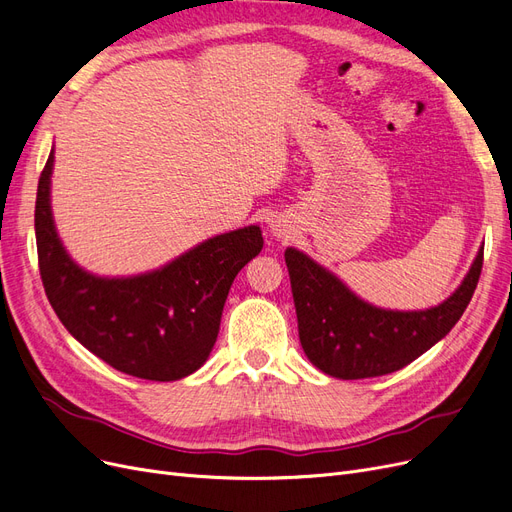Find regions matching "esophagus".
Masks as SVG:
<instances>
[{
	"instance_id": "esophagus-1",
	"label": "esophagus",
	"mask_w": 512,
	"mask_h": 512,
	"mask_svg": "<svg viewBox=\"0 0 512 512\" xmlns=\"http://www.w3.org/2000/svg\"><path fill=\"white\" fill-rule=\"evenodd\" d=\"M271 232H273L275 237H284V235H286V232H282V228L275 226V224H271Z\"/></svg>"
}]
</instances>
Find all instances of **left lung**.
<instances>
[{
  "mask_svg": "<svg viewBox=\"0 0 512 512\" xmlns=\"http://www.w3.org/2000/svg\"><path fill=\"white\" fill-rule=\"evenodd\" d=\"M284 258L303 352L324 374L342 380L391 374L438 344L466 312L483 269L480 247L468 275L444 303L397 312L356 297L337 275L294 247Z\"/></svg>",
  "mask_w": 512,
  "mask_h": 512,
  "instance_id": "left-lung-1",
  "label": "left lung"
}]
</instances>
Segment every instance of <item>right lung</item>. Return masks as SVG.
<instances>
[{
    "label": "right lung",
    "mask_w": 512,
    "mask_h": 512,
    "mask_svg": "<svg viewBox=\"0 0 512 512\" xmlns=\"http://www.w3.org/2000/svg\"><path fill=\"white\" fill-rule=\"evenodd\" d=\"M53 151L36 196V245L44 292L57 318L98 359L143 380H181L209 359L237 273L262 250L258 226L207 239L162 269L98 277L61 245L51 211Z\"/></svg>",
    "instance_id": "right-lung-1"
}]
</instances>
